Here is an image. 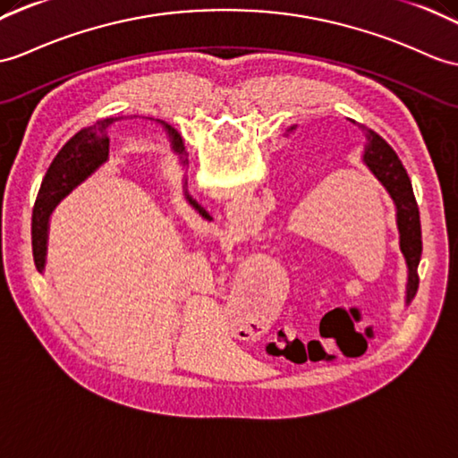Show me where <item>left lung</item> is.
Wrapping results in <instances>:
<instances>
[{
  "instance_id": "obj_1",
  "label": "left lung",
  "mask_w": 458,
  "mask_h": 458,
  "mask_svg": "<svg viewBox=\"0 0 458 458\" xmlns=\"http://www.w3.org/2000/svg\"><path fill=\"white\" fill-rule=\"evenodd\" d=\"M355 123V121H353ZM294 129V126H293ZM291 129V131H293ZM359 129L365 131L367 144L363 162L380 181L388 195L396 205V225L400 232V250L406 258L408 265V286H406V302H411L418 293L420 277L418 265L421 259V225H420V208L413 197L411 181L403 169L400 157L392 150L385 138L378 136L375 131L365 129L359 124Z\"/></svg>"
}]
</instances>
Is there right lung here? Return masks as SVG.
Masks as SVG:
<instances>
[{
	"label": "right lung",
	"instance_id": "right-lung-1",
	"mask_svg": "<svg viewBox=\"0 0 458 458\" xmlns=\"http://www.w3.org/2000/svg\"><path fill=\"white\" fill-rule=\"evenodd\" d=\"M116 119H105L95 123L93 126L80 131L76 136L64 144L55 162L50 164L48 172L42 181L38 197L33 208V225H30V238H33V258L37 269L42 271L47 263V242H48V220L52 210L56 208L60 200L66 197L73 187H78L83 179H88L95 169L109 157V136L107 126ZM189 203L193 205L200 215L205 216V210L200 208L193 199Z\"/></svg>",
	"mask_w": 458,
	"mask_h": 458
}]
</instances>
